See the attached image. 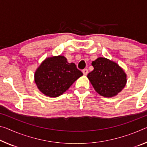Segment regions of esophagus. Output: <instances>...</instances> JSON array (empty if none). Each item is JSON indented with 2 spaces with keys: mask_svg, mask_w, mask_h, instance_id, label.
Returning <instances> with one entry per match:
<instances>
[{
  "mask_svg": "<svg viewBox=\"0 0 147 147\" xmlns=\"http://www.w3.org/2000/svg\"><path fill=\"white\" fill-rule=\"evenodd\" d=\"M82 73H83V74H84V75H87L88 74V69H84L83 71H82Z\"/></svg>",
  "mask_w": 147,
  "mask_h": 147,
  "instance_id": "34e87169",
  "label": "esophagus"
}]
</instances>
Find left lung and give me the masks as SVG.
<instances>
[{
    "mask_svg": "<svg viewBox=\"0 0 147 147\" xmlns=\"http://www.w3.org/2000/svg\"><path fill=\"white\" fill-rule=\"evenodd\" d=\"M94 70L88 73L94 90L105 97H112L124 89L127 82L126 74L117 63L100 57L92 63Z\"/></svg>",
    "mask_w": 147,
    "mask_h": 147,
    "instance_id": "1",
    "label": "left lung"
}]
</instances>
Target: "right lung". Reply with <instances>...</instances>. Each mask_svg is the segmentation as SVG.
Wrapping results in <instances>:
<instances>
[{"label":"right lung","instance_id":"add662e5","mask_svg":"<svg viewBox=\"0 0 147 147\" xmlns=\"http://www.w3.org/2000/svg\"><path fill=\"white\" fill-rule=\"evenodd\" d=\"M83 73L63 55L46 58L34 73V82L46 96L57 97L69 89Z\"/></svg>","mask_w":147,"mask_h":147}]
</instances>
